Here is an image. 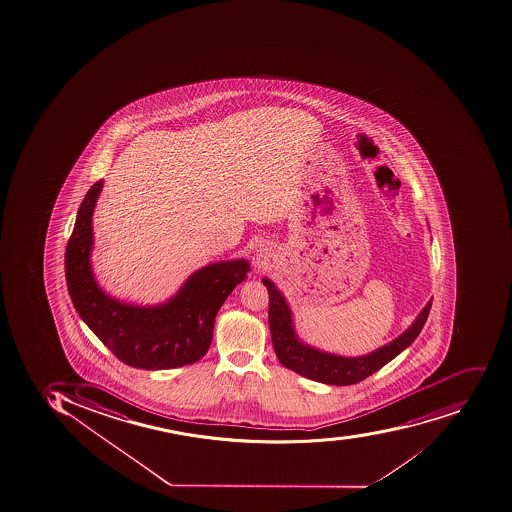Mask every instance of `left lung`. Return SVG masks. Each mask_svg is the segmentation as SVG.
I'll return each instance as SVG.
<instances>
[{"mask_svg":"<svg viewBox=\"0 0 512 512\" xmlns=\"http://www.w3.org/2000/svg\"><path fill=\"white\" fill-rule=\"evenodd\" d=\"M268 294H270V319L271 340H273L274 353L287 369L294 370L298 375L319 381L325 385L348 386L359 383L370 377L372 373L385 367L389 361H393L397 354H401L405 348L412 345L415 338L420 335L424 322L428 321L429 309L432 300L424 306L420 316L409 329L402 333L401 337L391 341L389 345L381 346L373 353L361 357H343L337 354L324 353L319 349L311 348L298 340L292 324V313L289 305L276 289L270 279H263Z\"/></svg>","mask_w":512,"mask_h":512,"instance_id":"8db88e82","label":"left lung"}]
</instances>
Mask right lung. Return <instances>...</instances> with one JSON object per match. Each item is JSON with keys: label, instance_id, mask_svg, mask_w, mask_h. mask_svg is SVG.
I'll list each match as a JSON object with an SVG mask.
<instances>
[{"label": "right lung", "instance_id": "obj_1", "mask_svg": "<svg viewBox=\"0 0 512 512\" xmlns=\"http://www.w3.org/2000/svg\"><path fill=\"white\" fill-rule=\"evenodd\" d=\"M102 188L100 180L84 196L65 250V278L73 306L103 345L135 369H177L199 361L212 341L218 309L246 279L249 262L204 266L163 305L143 308L108 297L91 270L92 214Z\"/></svg>", "mask_w": 512, "mask_h": 512}]
</instances>
